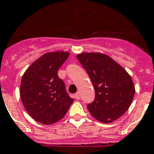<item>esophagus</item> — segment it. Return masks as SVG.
<instances>
[{
    "instance_id": "esophagus-1",
    "label": "esophagus",
    "mask_w": 154,
    "mask_h": 154,
    "mask_svg": "<svg viewBox=\"0 0 154 154\" xmlns=\"http://www.w3.org/2000/svg\"><path fill=\"white\" fill-rule=\"evenodd\" d=\"M74 97H75V98L77 99V100H78V99H80V98H81V96H80V93H79V92H77V94H75Z\"/></svg>"
}]
</instances>
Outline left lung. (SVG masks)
I'll use <instances>...</instances> for the list:
<instances>
[{
	"mask_svg": "<svg viewBox=\"0 0 154 154\" xmlns=\"http://www.w3.org/2000/svg\"><path fill=\"white\" fill-rule=\"evenodd\" d=\"M77 58L86 70L95 91L87 105L91 116L102 123L121 117L131 106L135 86L131 76L113 59L100 52H83Z\"/></svg>",
	"mask_w": 154,
	"mask_h": 154,
	"instance_id": "1",
	"label": "left lung"
}]
</instances>
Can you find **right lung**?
<instances>
[{"mask_svg":"<svg viewBox=\"0 0 154 154\" xmlns=\"http://www.w3.org/2000/svg\"><path fill=\"white\" fill-rule=\"evenodd\" d=\"M69 56L68 51H51L34 61L22 76L20 96L35 121L53 124L65 116L74 99L65 90L58 70Z\"/></svg>","mask_w":154,"mask_h":154,"instance_id":"right-lung-1","label":"right lung"}]
</instances>
